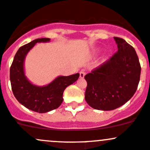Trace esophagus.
<instances>
[{
    "label": "esophagus",
    "instance_id": "1",
    "mask_svg": "<svg viewBox=\"0 0 150 150\" xmlns=\"http://www.w3.org/2000/svg\"><path fill=\"white\" fill-rule=\"evenodd\" d=\"M85 75H86V72H85V71H83V70H81V72H80V78H83Z\"/></svg>",
    "mask_w": 150,
    "mask_h": 150
}]
</instances>
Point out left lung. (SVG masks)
Masks as SVG:
<instances>
[{
    "mask_svg": "<svg viewBox=\"0 0 150 150\" xmlns=\"http://www.w3.org/2000/svg\"><path fill=\"white\" fill-rule=\"evenodd\" d=\"M114 39L117 52L85 75V99L96 110L108 111L121 107L134 96L139 83L141 65L135 49L124 39Z\"/></svg>",
    "mask_w": 150,
    "mask_h": 150,
    "instance_id": "1",
    "label": "left lung"
}]
</instances>
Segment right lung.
Instances as JSON below:
<instances>
[{"label": "right lung", "mask_w": 150, "mask_h": 150, "mask_svg": "<svg viewBox=\"0 0 150 150\" xmlns=\"http://www.w3.org/2000/svg\"><path fill=\"white\" fill-rule=\"evenodd\" d=\"M49 38H38L20 47L10 68V81L13 95L18 102L30 110L45 113L58 108L63 102V92L75 83L79 73L69 76H59L45 86H37L28 81L24 71L25 57L37 43L48 42Z\"/></svg>", "instance_id": "right-lung-1"}]
</instances>
